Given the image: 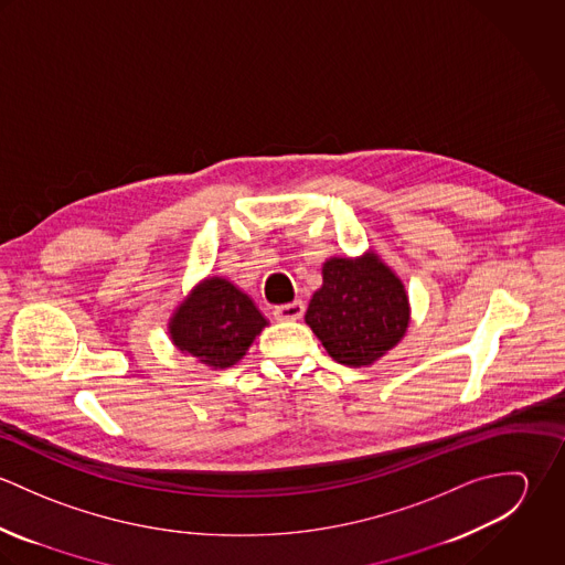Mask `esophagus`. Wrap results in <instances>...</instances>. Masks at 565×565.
I'll return each mask as SVG.
<instances>
[{"label":"esophagus","instance_id":"esophagus-1","mask_svg":"<svg viewBox=\"0 0 565 565\" xmlns=\"http://www.w3.org/2000/svg\"><path fill=\"white\" fill-rule=\"evenodd\" d=\"M302 313H305V302H302V300L274 307V318H276L278 322H294V320H300Z\"/></svg>","mask_w":565,"mask_h":565}]
</instances>
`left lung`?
Segmentation results:
<instances>
[{"mask_svg":"<svg viewBox=\"0 0 565 565\" xmlns=\"http://www.w3.org/2000/svg\"><path fill=\"white\" fill-rule=\"evenodd\" d=\"M305 320L341 365L365 367L403 339L411 309L403 280L374 254L328 258Z\"/></svg>","mask_w":565,"mask_h":565,"instance_id":"1","label":"left lung"}]
</instances>
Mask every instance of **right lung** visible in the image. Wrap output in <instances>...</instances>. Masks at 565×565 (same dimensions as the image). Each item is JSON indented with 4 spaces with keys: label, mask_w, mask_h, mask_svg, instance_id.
<instances>
[{
    "label": "right lung",
    "mask_w": 565,
    "mask_h": 565,
    "mask_svg": "<svg viewBox=\"0 0 565 565\" xmlns=\"http://www.w3.org/2000/svg\"><path fill=\"white\" fill-rule=\"evenodd\" d=\"M267 326L252 298L231 280H202L169 320L173 345L200 363L224 370L235 365Z\"/></svg>",
    "instance_id": "obj_1"
}]
</instances>
